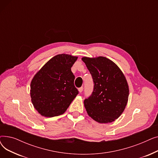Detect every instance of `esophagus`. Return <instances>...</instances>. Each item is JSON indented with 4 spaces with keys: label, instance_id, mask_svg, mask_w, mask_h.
<instances>
[{
    "label": "esophagus",
    "instance_id": "1",
    "mask_svg": "<svg viewBox=\"0 0 158 158\" xmlns=\"http://www.w3.org/2000/svg\"><path fill=\"white\" fill-rule=\"evenodd\" d=\"M78 89H79V92L80 93H81V92H82V90H83V87H81V88H79Z\"/></svg>",
    "mask_w": 158,
    "mask_h": 158
}]
</instances>
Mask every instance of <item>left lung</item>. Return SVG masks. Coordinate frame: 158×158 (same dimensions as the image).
I'll return each mask as SVG.
<instances>
[{
    "mask_svg": "<svg viewBox=\"0 0 158 158\" xmlns=\"http://www.w3.org/2000/svg\"><path fill=\"white\" fill-rule=\"evenodd\" d=\"M94 82L91 95L85 99L86 111L99 123L117 119L127 105L129 86L118 66L104 57H82Z\"/></svg>",
    "mask_w": 158,
    "mask_h": 158,
    "instance_id": "8db88e82",
    "label": "left lung"
}]
</instances>
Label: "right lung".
<instances>
[{
	"label": "right lung",
	"instance_id": "add662e5",
	"mask_svg": "<svg viewBox=\"0 0 158 158\" xmlns=\"http://www.w3.org/2000/svg\"><path fill=\"white\" fill-rule=\"evenodd\" d=\"M77 57L58 54L51 58L33 77L31 101L42 116L53 117L63 114L79 94L74 86L71 68Z\"/></svg>",
	"mask_w": 158,
	"mask_h": 158
}]
</instances>
